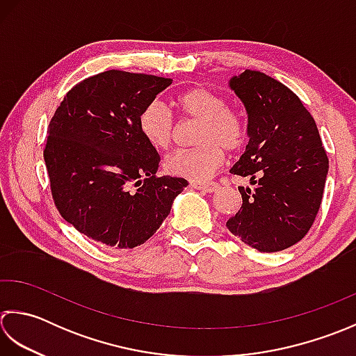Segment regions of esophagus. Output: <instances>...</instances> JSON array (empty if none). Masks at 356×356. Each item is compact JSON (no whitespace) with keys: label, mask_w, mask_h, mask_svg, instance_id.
<instances>
[{"label":"esophagus","mask_w":356,"mask_h":356,"mask_svg":"<svg viewBox=\"0 0 356 356\" xmlns=\"http://www.w3.org/2000/svg\"><path fill=\"white\" fill-rule=\"evenodd\" d=\"M191 187L197 188V191H201V192H207V193L218 191V184L213 183V181H207V183H191Z\"/></svg>","instance_id":"obj_1"}]
</instances>
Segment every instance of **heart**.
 I'll return each mask as SVG.
<instances>
[{"mask_svg": "<svg viewBox=\"0 0 356 356\" xmlns=\"http://www.w3.org/2000/svg\"><path fill=\"white\" fill-rule=\"evenodd\" d=\"M177 111L186 118L198 120L195 143L200 146L177 150L165 158V170L172 175L193 183L207 181L220 169L224 150L236 152L243 146L245 126L234 111L227 108V99L207 87H192L173 101ZM138 127L152 147L169 149L175 138V120L159 101L146 104L138 117Z\"/></svg>", "mask_w": 356, "mask_h": 356, "instance_id": "b5f03b06", "label": "heart"}]
</instances>
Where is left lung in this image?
I'll return each instance as SVG.
<instances>
[{"label":"left lung","mask_w":356,"mask_h":356,"mask_svg":"<svg viewBox=\"0 0 356 356\" xmlns=\"http://www.w3.org/2000/svg\"><path fill=\"white\" fill-rule=\"evenodd\" d=\"M230 89L248 112L249 144L230 173L250 178L238 187L243 206L227 229L259 252H280L306 236L320 210L329 158L315 120L301 99L258 70L232 76Z\"/></svg>","instance_id":"1"}]
</instances>
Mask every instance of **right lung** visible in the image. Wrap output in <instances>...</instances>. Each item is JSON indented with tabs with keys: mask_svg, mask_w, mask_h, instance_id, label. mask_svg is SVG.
I'll return each instance as SVG.
<instances>
[{
	"mask_svg": "<svg viewBox=\"0 0 356 356\" xmlns=\"http://www.w3.org/2000/svg\"><path fill=\"white\" fill-rule=\"evenodd\" d=\"M170 78L107 70L66 93L50 120L44 161L58 212L107 248L134 249L168 218L184 178L156 177L159 155L138 127Z\"/></svg>",
	"mask_w": 356,
	"mask_h": 356,
	"instance_id": "right-lung-1",
	"label": "right lung"
}]
</instances>
